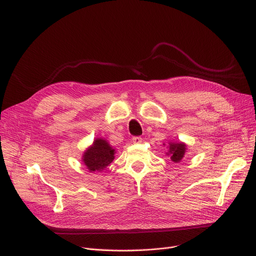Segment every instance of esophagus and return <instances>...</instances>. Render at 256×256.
<instances>
[{"label":"esophagus","mask_w":256,"mask_h":256,"mask_svg":"<svg viewBox=\"0 0 256 256\" xmlns=\"http://www.w3.org/2000/svg\"><path fill=\"white\" fill-rule=\"evenodd\" d=\"M132 141L134 144H140L142 142V138L141 137H132Z\"/></svg>","instance_id":"1"}]
</instances>
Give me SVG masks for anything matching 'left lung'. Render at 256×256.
Masks as SVG:
<instances>
[{"instance_id":"obj_1","label":"left lung","mask_w":256,"mask_h":256,"mask_svg":"<svg viewBox=\"0 0 256 256\" xmlns=\"http://www.w3.org/2000/svg\"><path fill=\"white\" fill-rule=\"evenodd\" d=\"M165 145V144H164ZM166 154L173 163H180L186 152V144L184 142H169Z\"/></svg>"}]
</instances>
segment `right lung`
<instances>
[{"label":"right lung","instance_id":"1","mask_svg":"<svg viewBox=\"0 0 256 256\" xmlns=\"http://www.w3.org/2000/svg\"><path fill=\"white\" fill-rule=\"evenodd\" d=\"M115 154V148L108 140L96 138L84 152L82 162L90 172H100L113 162Z\"/></svg>","mask_w":256,"mask_h":256}]
</instances>
